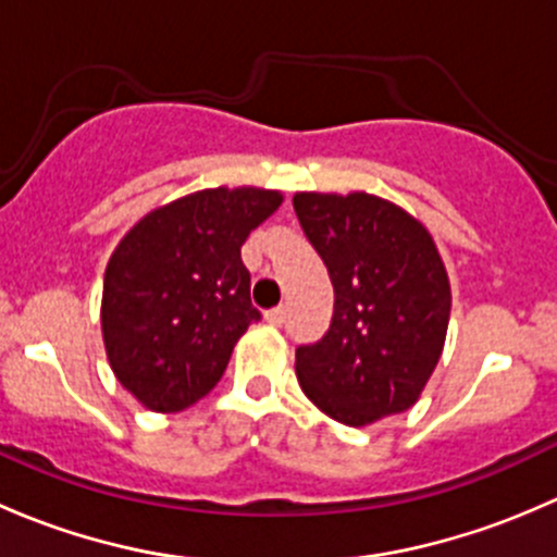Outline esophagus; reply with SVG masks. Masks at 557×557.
<instances>
[{"label":"esophagus","instance_id":"esophagus-1","mask_svg":"<svg viewBox=\"0 0 557 557\" xmlns=\"http://www.w3.org/2000/svg\"><path fill=\"white\" fill-rule=\"evenodd\" d=\"M285 318H288V307H274V310L263 312V320H267L269 325H283Z\"/></svg>","mask_w":557,"mask_h":557}]
</instances>
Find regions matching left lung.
<instances>
[{
    "label": "left lung",
    "mask_w": 557,
    "mask_h": 557,
    "mask_svg": "<svg viewBox=\"0 0 557 557\" xmlns=\"http://www.w3.org/2000/svg\"><path fill=\"white\" fill-rule=\"evenodd\" d=\"M294 210L334 285L329 334L296 350V377L336 423L412 407L445 350L450 277L429 228L393 201L299 190Z\"/></svg>",
    "instance_id": "obj_1"
}]
</instances>
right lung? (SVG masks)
<instances>
[{
    "mask_svg": "<svg viewBox=\"0 0 557 557\" xmlns=\"http://www.w3.org/2000/svg\"><path fill=\"white\" fill-rule=\"evenodd\" d=\"M269 188H205L139 218L104 269L102 336L117 383L150 412H180L226 372L261 312L243 245L277 207Z\"/></svg>",
    "mask_w": 557,
    "mask_h": 557,
    "instance_id": "right-lung-1",
    "label": "right lung"
}]
</instances>
